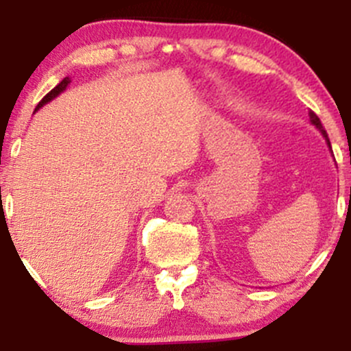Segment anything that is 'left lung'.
<instances>
[{
  "mask_svg": "<svg viewBox=\"0 0 351 351\" xmlns=\"http://www.w3.org/2000/svg\"><path fill=\"white\" fill-rule=\"evenodd\" d=\"M308 115H310V122H312L313 125H315V127L318 128V130L322 132V135L325 136V140H327V143H328V147H330V140H328V135H327V132L324 130V127H322V122H320V119H318V117L313 114V112H308ZM332 148V147H330Z\"/></svg>",
  "mask_w": 351,
  "mask_h": 351,
  "instance_id": "1",
  "label": "left lung"
}]
</instances>
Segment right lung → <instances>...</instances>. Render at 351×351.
<instances>
[{"instance_id":"1","label":"right lung","mask_w":351,"mask_h":351,"mask_svg":"<svg viewBox=\"0 0 351 351\" xmlns=\"http://www.w3.org/2000/svg\"><path fill=\"white\" fill-rule=\"evenodd\" d=\"M69 84H71V79H69V77H64V79L60 80V82L58 84V86H56L54 88H52V90L49 92V94H47V95H44L41 102H39V104H38V107H36V110H39V108H41V107L44 106V104L51 102V100L54 99V97H58V95L60 94V92H62V90H66V87L69 86Z\"/></svg>"}]
</instances>
